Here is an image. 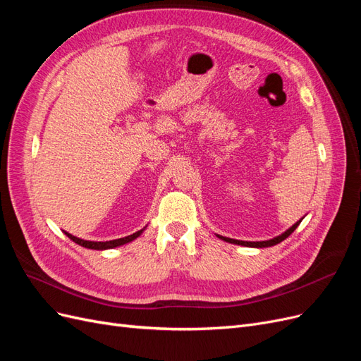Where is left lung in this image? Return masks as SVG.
I'll return each mask as SVG.
<instances>
[{"mask_svg":"<svg viewBox=\"0 0 361 361\" xmlns=\"http://www.w3.org/2000/svg\"><path fill=\"white\" fill-rule=\"evenodd\" d=\"M300 223H301V220L300 221H297L290 228H288V231L285 232V233H281L280 236H277V238H272V239H269V241H259V243H250V241H238V239H231V238H226V236H218V238H221L223 241H226V243H231V244H238V245H244V247H256V248H264V247H272V245H276V244H279V243H281V241H285V239L295 231V228H297L298 226H300Z\"/></svg>","mask_w":361,"mask_h":361,"instance_id":"obj_1","label":"left lung"}]
</instances>
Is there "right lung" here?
I'll list each match as a JSON object with an SVG mask.
<instances>
[{"instance_id":"obj_1","label":"right lung","mask_w":361,"mask_h":361,"mask_svg":"<svg viewBox=\"0 0 361 361\" xmlns=\"http://www.w3.org/2000/svg\"><path fill=\"white\" fill-rule=\"evenodd\" d=\"M143 231H145V228H141V231H138V232H135V233H133V235H129V236L120 238V239H113V241H105V243L84 241V239L72 236V235L68 233V232H64V233H66L75 244L82 245V247H85V248H92V250H106V248H114V247H118V245H123V244H128V243H130V241H134L135 238H138L141 233H143Z\"/></svg>"}]
</instances>
